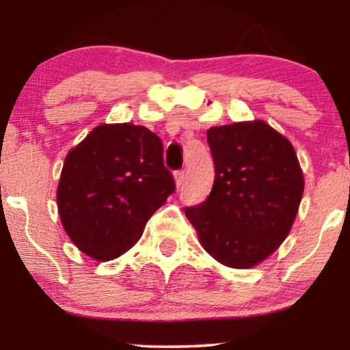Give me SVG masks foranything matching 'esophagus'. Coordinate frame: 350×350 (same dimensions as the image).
Returning a JSON list of instances; mask_svg holds the SVG:
<instances>
[{"label": "esophagus", "instance_id": "34e87169", "mask_svg": "<svg viewBox=\"0 0 350 350\" xmlns=\"http://www.w3.org/2000/svg\"><path fill=\"white\" fill-rule=\"evenodd\" d=\"M174 179H176V186H178V189L183 187L184 186V179H186V171H184V170L176 171Z\"/></svg>", "mask_w": 350, "mask_h": 350}]
</instances>
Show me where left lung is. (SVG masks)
<instances>
[{
	"mask_svg": "<svg viewBox=\"0 0 350 350\" xmlns=\"http://www.w3.org/2000/svg\"><path fill=\"white\" fill-rule=\"evenodd\" d=\"M215 166L211 194L186 207L208 255L230 268H250L290 234L304 191L293 144L262 120L207 131Z\"/></svg>",
	"mask_w": 350,
	"mask_h": 350,
	"instance_id": "8db88e82",
	"label": "left lung"
}]
</instances>
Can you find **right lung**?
<instances>
[{"mask_svg": "<svg viewBox=\"0 0 350 350\" xmlns=\"http://www.w3.org/2000/svg\"><path fill=\"white\" fill-rule=\"evenodd\" d=\"M174 189L158 135L131 123L100 124L67 154L59 215L75 247L105 262L138 242Z\"/></svg>", "mask_w": 350, "mask_h": 350, "instance_id": "obj_1", "label": "right lung"}]
</instances>
